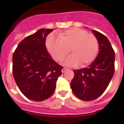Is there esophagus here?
<instances>
[{"instance_id": "esophagus-1", "label": "esophagus", "mask_w": 124, "mask_h": 124, "mask_svg": "<svg viewBox=\"0 0 124 124\" xmlns=\"http://www.w3.org/2000/svg\"><path fill=\"white\" fill-rule=\"evenodd\" d=\"M68 70V68H63V69H62V73H64V72L66 71H67V70Z\"/></svg>"}]
</instances>
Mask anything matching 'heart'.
<instances>
[{
  "label": "heart",
  "instance_id": "1",
  "mask_svg": "<svg viewBox=\"0 0 124 124\" xmlns=\"http://www.w3.org/2000/svg\"><path fill=\"white\" fill-rule=\"evenodd\" d=\"M58 38L49 35L46 42L48 52L54 60L60 62L70 52L71 55L65 60L67 66H80L90 64L98 51V40L95 36L85 30L73 28L58 34Z\"/></svg>",
  "mask_w": 124,
  "mask_h": 124
}]
</instances>
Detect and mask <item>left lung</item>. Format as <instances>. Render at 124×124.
Returning a JSON list of instances; mask_svg holds the SVG:
<instances>
[{
    "label": "left lung",
    "instance_id": "8db88e82",
    "mask_svg": "<svg viewBox=\"0 0 124 124\" xmlns=\"http://www.w3.org/2000/svg\"><path fill=\"white\" fill-rule=\"evenodd\" d=\"M98 40L99 51L96 58L87 68L73 70L74 78L71 82L72 91L82 100L96 99L108 87L115 72V53L108 38L92 30Z\"/></svg>",
    "mask_w": 124,
    "mask_h": 124
}]
</instances>
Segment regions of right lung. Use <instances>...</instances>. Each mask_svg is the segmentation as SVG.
<instances>
[{
  "label": "right lung",
  "instance_id": "add662e5",
  "mask_svg": "<svg viewBox=\"0 0 124 124\" xmlns=\"http://www.w3.org/2000/svg\"><path fill=\"white\" fill-rule=\"evenodd\" d=\"M53 30L40 29L19 43L13 55V75L17 86L28 98L40 102L54 93L62 67L47 50V36Z\"/></svg>",
  "mask_w": 124,
  "mask_h": 124
}]
</instances>
